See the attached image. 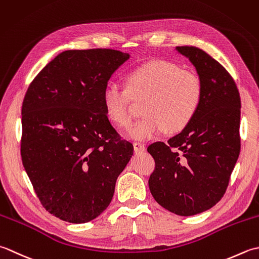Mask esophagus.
<instances>
[{"instance_id":"esophagus-1","label":"esophagus","mask_w":259,"mask_h":259,"mask_svg":"<svg viewBox=\"0 0 259 259\" xmlns=\"http://www.w3.org/2000/svg\"><path fill=\"white\" fill-rule=\"evenodd\" d=\"M133 145H134V152L136 153V154H140V153L145 151L144 143H141V142H135Z\"/></svg>"}]
</instances>
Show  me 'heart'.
Segmentation results:
<instances>
[{"mask_svg":"<svg viewBox=\"0 0 259 259\" xmlns=\"http://www.w3.org/2000/svg\"><path fill=\"white\" fill-rule=\"evenodd\" d=\"M126 87L109 82L103 93L108 118L119 127L132 122V97L143 99L144 116L128 131L133 140L145 141L166 130L174 134L192 122L202 102L203 89L197 73L166 60H151L130 71Z\"/></svg>","mask_w":259,"mask_h":259,"instance_id":"b5f03b06","label":"heart"}]
</instances>
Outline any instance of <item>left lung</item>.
I'll list each match as a JSON object with an SVG mask.
<instances>
[{
    "label": "left lung",
    "mask_w": 259,
    "mask_h": 259,
    "mask_svg": "<svg viewBox=\"0 0 259 259\" xmlns=\"http://www.w3.org/2000/svg\"><path fill=\"white\" fill-rule=\"evenodd\" d=\"M196 68L203 96L192 122L178 135L147 147L155 170L149 180L155 201L178 215L212 208L224 197L240 152V96L220 63L196 47H177Z\"/></svg>",
    "instance_id": "left-lung-1"
}]
</instances>
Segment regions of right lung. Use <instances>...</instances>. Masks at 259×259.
<instances>
[{
    "label": "right lung",
    "instance_id": "obj_1",
    "mask_svg": "<svg viewBox=\"0 0 259 259\" xmlns=\"http://www.w3.org/2000/svg\"><path fill=\"white\" fill-rule=\"evenodd\" d=\"M130 57L112 49L63 51L25 94L22 163L42 205L61 220L85 224L104 212L133 155L103 102L109 78Z\"/></svg>",
    "mask_w": 259,
    "mask_h": 259
}]
</instances>
